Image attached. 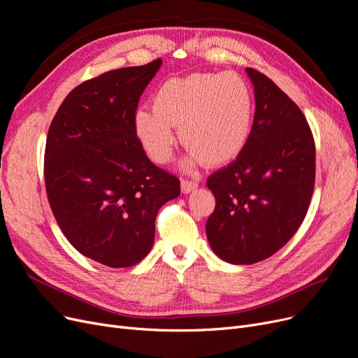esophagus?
Instances as JSON below:
<instances>
[{"label":"esophagus","mask_w":358,"mask_h":358,"mask_svg":"<svg viewBox=\"0 0 358 358\" xmlns=\"http://www.w3.org/2000/svg\"><path fill=\"white\" fill-rule=\"evenodd\" d=\"M199 187V183L196 180H188V179H182L180 182V188H182V192L183 194H188L191 191H194Z\"/></svg>","instance_id":"1"}]
</instances>
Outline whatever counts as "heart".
Masks as SVG:
<instances>
[{
    "mask_svg": "<svg viewBox=\"0 0 358 358\" xmlns=\"http://www.w3.org/2000/svg\"><path fill=\"white\" fill-rule=\"evenodd\" d=\"M152 110H138L136 134L146 154L164 164L176 146L173 127L191 149L188 166L229 164L242 154L252 131L254 95L236 73H192L162 83Z\"/></svg>",
    "mask_w": 358,
    "mask_h": 358,
    "instance_id": "1",
    "label": "heart"
}]
</instances>
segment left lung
<instances>
[{"label": "left lung", "mask_w": 358, "mask_h": 358, "mask_svg": "<svg viewBox=\"0 0 358 358\" xmlns=\"http://www.w3.org/2000/svg\"><path fill=\"white\" fill-rule=\"evenodd\" d=\"M246 73L255 96L251 137L208 179L216 206L206 234L212 251L231 264L278 252L305 220L315 185V143L305 115L267 76Z\"/></svg>", "instance_id": "8db88e82"}]
</instances>
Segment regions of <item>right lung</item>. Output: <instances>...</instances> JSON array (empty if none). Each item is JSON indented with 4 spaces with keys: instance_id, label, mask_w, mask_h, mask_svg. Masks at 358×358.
I'll use <instances>...</instances> for the list:
<instances>
[{
    "instance_id": "add662e5",
    "label": "right lung",
    "mask_w": 358,
    "mask_h": 358,
    "mask_svg": "<svg viewBox=\"0 0 358 358\" xmlns=\"http://www.w3.org/2000/svg\"><path fill=\"white\" fill-rule=\"evenodd\" d=\"M161 64L112 70L76 86L48 133L53 216L82 255L113 268L149 254L159 208L180 194L179 179L149 161L134 128L140 95Z\"/></svg>"
}]
</instances>
